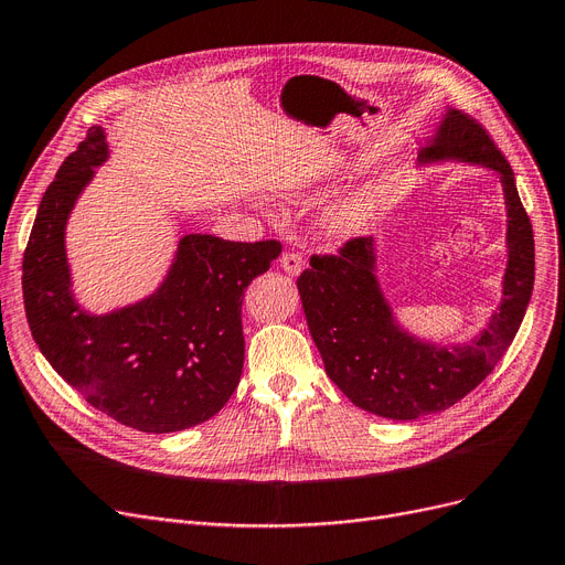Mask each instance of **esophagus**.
<instances>
[{
	"instance_id": "obj_1",
	"label": "esophagus",
	"mask_w": 565,
	"mask_h": 565,
	"mask_svg": "<svg viewBox=\"0 0 565 565\" xmlns=\"http://www.w3.org/2000/svg\"><path fill=\"white\" fill-rule=\"evenodd\" d=\"M279 265H281L284 273L290 275V277H298V275L302 273V269H305V260H302V256L296 254V252H284L281 258H279Z\"/></svg>"
}]
</instances>
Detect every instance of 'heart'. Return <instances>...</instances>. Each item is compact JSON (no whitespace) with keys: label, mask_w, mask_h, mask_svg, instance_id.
<instances>
[{"label":"heart","mask_w":565,"mask_h":565,"mask_svg":"<svg viewBox=\"0 0 565 565\" xmlns=\"http://www.w3.org/2000/svg\"><path fill=\"white\" fill-rule=\"evenodd\" d=\"M376 195L372 191H353L347 199H341L328 214V228L332 235L349 237L364 231L376 214Z\"/></svg>","instance_id":"b5f03b06"}]
</instances>
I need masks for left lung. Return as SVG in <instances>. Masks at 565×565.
<instances>
[{
    "label": "left lung",
    "mask_w": 565,
    "mask_h": 565,
    "mask_svg": "<svg viewBox=\"0 0 565 565\" xmlns=\"http://www.w3.org/2000/svg\"><path fill=\"white\" fill-rule=\"evenodd\" d=\"M418 161L473 163L501 178L508 214L503 298L476 337L436 343L404 330L379 284L374 237L351 239L334 256H311V267L298 279L307 326L328 376L355 406L390 420L446 411L492 374L522 326L535 279L533 228L514 173L478 121L446 108Z\"/></svg>",
    "instance_id": "8db88e82"
}]
</instances>
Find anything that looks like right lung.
I'll return each instance as SVG.
<instances>
[{"mask_svg":"<svg viewBox=\"0 0 565 565\" xmlns=\"http://www.w3.org/2000/svg\"><path fill=\"white\" fill-rule=\"evenodd\" d=\"M108 154L106 131L92 127L45 189L22 258L24 311L45 360L94 408L147 434L189 429L235 392L244 288L267 273L281 244L186 233L154 292L89 313L71 288L66 222Z\"/></svg>","mask_w":565,"mask_h":565,"instance_id":"1","label":"right lung"}]
</instances>
